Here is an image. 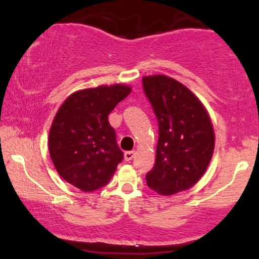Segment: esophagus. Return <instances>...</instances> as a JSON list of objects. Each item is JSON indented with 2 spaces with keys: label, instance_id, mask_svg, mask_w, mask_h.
Returning <instances> with one entry per match:
<instances>
[{
  "label": "esophagus",
  "instance_id": "34e87169",
  "mask_svg": "<svg viewBox=\"0 0 259 259\" xmlns=\"http://www.w3.org/2000/svg\"><path fill=\"white\" fill-rule=\"evenodd\" d=\"M134 154H136V152H134V151H127V152H125V160L126 161L132 160L133 157H134Z\"/></svg>",
  "mask_w": 259,
  "mask_h": 259
}]
</instances>
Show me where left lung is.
Listing matches in <instances>:
<instances>
[{
    "mask_svg": "<svg viewBox=\"0 0 259 259\" xmlns=\"http://www.w3.org/2000/svg\"><path fill=\"white\" fill-rule=\"evenodd\" d=\"M145 95L158 119L159 139L147 186L162 196L192 187L206 171L214 150L210 116L198 98L175 79L145 76Z\"/></svg>",
    "mask_w": 259,
    "mask_h": 259,
    "instance_id": "1",
    "label": "left lung"
}]
</instances>
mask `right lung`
<instances>
[{
    "label": "right lung",
    "mask_w": 259,
    "mask_h": 259,
    "mask_svg": "<svg viewBox=\"0 0 259 259\" xmlns=\"http://www.w3.org/2000/svg\"><path fill=\"white\" fill-rule=\"evenodd\" d=\"M130 93L123 84L79 91L67 98L53 120L52 160L59 175L83 192L105 186L122 161L108 114Z\"/></svg>",
    "instance_id": "add662e5"
}]
</instances>
